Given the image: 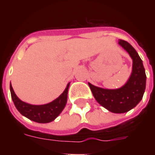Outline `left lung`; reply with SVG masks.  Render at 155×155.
I'll return each mask as SVG.
<instances>
[{"label":"left lung","mask_w":155,"mask_h":155,"mask_svg":"<svg viewBox=\"0 0 155 155\" xmlns=\"http://www.w3.org/2000/svg\"><path fill=\"white\" fill-rule=\"evenodd\" d=\"M118 44L128 52L133 60L132 72L122 87L117 89H106L88 83L93 97L104 108L114 113H124L137 106L142 101L147 83L142 60L131 45L124 40Z\"/></svg>","instance_id":"obj_1"}]
</instances>
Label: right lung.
<instances>
[{"mask_svg": "<svg viewBox=\"0 0 155 155\" xmlns=\"http://www.w3.org/2000/svg\"><path fill=\"white\" fill-rule=\"evenodd\" d=\"M69 86L70 83H68L63 93L58 98L54 100L53 101L46 104L35 105L21 101L15 94L10 83L11 97L14 105L21 115L35 122L49 123L53 121L62 113L63 108H65L66 104L68 101Z\"/></svg>", "mask_w": 155, "mask_h": 155, "instance_id": "right-lung-1", "label": "right lung"}]
</instances>
